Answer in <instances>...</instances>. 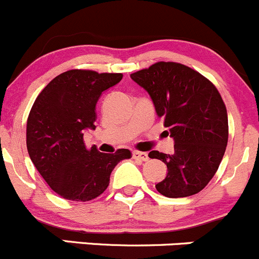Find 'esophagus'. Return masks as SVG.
<instances>
[{
    "mask_svg": "<svg viewBox=\"0 0 259 259\" xmlns=\"http://www.w3.org/2000/svg\"><path fill=\"white\" fill-rule=\"evenodd\" d=\"M133 158H137L141 161H147L148 155L147 152H142V151H133Z\"/></svg>",
    "mask_w": 259,
    "mask_h": 259,
    "instance_id": "obj_1",
    "label": "esophagus"
}]
</instances>
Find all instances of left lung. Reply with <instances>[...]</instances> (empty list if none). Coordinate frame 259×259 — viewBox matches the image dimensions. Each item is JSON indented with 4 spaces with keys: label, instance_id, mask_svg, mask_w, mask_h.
Masks as SVG:
<instances>
[{
    "label": "left lung",
    "instance_id": "obj_1",
    "mask_svg": "<svg viewBox=\"0 0 259 259\" xmlns=\"http://www.w3.org/2000/svg\"><path fill=\"white\" fill-rule=\"evenodd\" d=\"M131 78L148 92L175 140L171 155L148 153L167 166V175L156 189L166 198L195 195L215 175L227 148L229 130L222 96L199 71L174 61H157Z\"/></svg>",
    "mask_w": 259,
    "mask_h": 259
}]
</instances>
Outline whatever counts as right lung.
Instances as JSON below:
<instances>
[{
    "label": "right lung",
    "mask_w": 259,
    "mask_h": 259,
    "mask_svg": "<svg viewBox=\"0 0 259 259\" xmlns=\"http://www.w3.org/2000/svg\"><path fill=\"white\" fill-rule=\"evenodd\" d=\"M122 73L71 69L53 79L35 99L27 117L30 158L51 190L66 200L89 201L104 193L127 148L99 152L84 143V130L96 128L102 92L119 83Z\"/></svg>",
    "instance_id": "add662e5"
}]
</instances>
